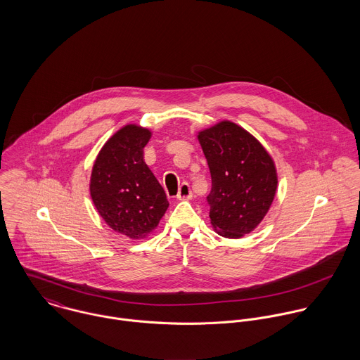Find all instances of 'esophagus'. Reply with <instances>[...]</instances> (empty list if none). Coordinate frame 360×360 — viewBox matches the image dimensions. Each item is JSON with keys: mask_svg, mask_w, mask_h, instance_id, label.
<instances>
[{"mask_svg": "<svg viewBox=\"0 0 360 360\" xmlns=\"http://www.w3.org/2000/svg\"><path fill=\"white\" fill-rule=\"evenodd\" d=\"M191 197V188H190V184L187 181H183L181 186L179 187V193H177V198L179 200H186V198H190Z\"/></svg>", "mask_w": 360, "mask_h": 360, "instance_id": "esophagus-1", "label": "esophagus"}]
</instances>
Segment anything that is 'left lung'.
<instances>
[{
  "instance_id": "1",
  "label": "left lung",
  "mask_w": 360,
  "mask_h": 360,
  "mask_svg": "<svg viewBox=\"0 0 360 360\" xmlns=\"http://www.w3.org/2000/svg\"><path fill=\"white\" fill-rule=\"evenodd\" d=\"M212 188L206 197L214 230L240 238L262 221L277 188L274 162L254 136L224 120L198 134Z\"/></svg>"
}]
</instances>
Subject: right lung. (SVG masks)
Returning a JSON list of instances; mask_svg holds the SVG:
<instances>
[{"mask_svg": "<svg viewBox=\"0 0 360 360\" xmlns=\"http://www.w3.org/2000/svg\"><path fill=\"white\" fill-rule=\"evenodd\" d=\"M151 131L127 124L97 156L90 181L93 202L106 224L133 240L148 236L165 214V190L144 162Z\"/></svg>", "mask_w": 360, "mask_h": 360, "instance_id": "1", "label": "right lung"}]
</instances>
